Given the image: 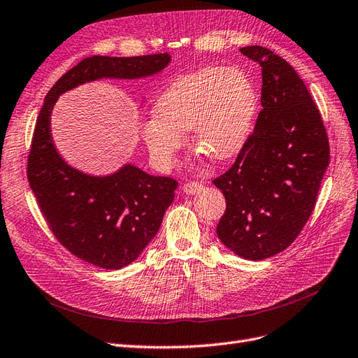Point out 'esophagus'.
<instances>
[{
    "label": "esophagus",
    "instance_id": "34e87169",
    "mask_svg": "<svg viewBox=\"0 0 358 358\" xmlns=\"http://www.w3.org/2000/svg\"><path fill=\"white\" fill-rule=\"evenodd\" d=\"M182 189H183V192H185V194H188V195H195L196 192H199V191L203 189V185H201V183H198V182H188V183H185V185H183Z\"/></svg>",
    "mask_w": 358,
    "mask_h": 358
}]
</instances>
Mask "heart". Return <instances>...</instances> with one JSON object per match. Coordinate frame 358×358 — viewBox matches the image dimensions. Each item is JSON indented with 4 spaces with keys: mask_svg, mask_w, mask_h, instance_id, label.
Listing matches in <instances>:
<instances>
[{
    "mask_svg": "<svg viewBox=\"0 0 358 358\" xmlns=\"http://www.w3.org/2000/svg\"><path fill=\"white\" fill-rule=\"evenodd\" d=\"M259 94L239 67H204L183 75L159 96L154 117L142 124L152 163L169 169L192 129L198 152L223 162L239 154L251 136Z\"/></svg>",
    "mask_w": 358,
    "mask_h": 358,
    "instance_id": "obj_1",
    "label": "heart"
}]
</instances>
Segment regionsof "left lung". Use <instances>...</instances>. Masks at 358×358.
Wrapping results in <instances>:
<instances>
[{
    "mask_svg": "<svg viewBox=\"0 0 358 358\" xmlns=\"http://www.w3.org/2000/svg\"><path fill=\"white\" fill-rule=\"evenodd\" d=\"M262 66V106L234 166L213 180L226 198L217 236L236 255L263 260L288 248L316 206L329 164V139L316 103L282 57L239 50Z\"/></svg>",
    "mask_w": 358,
    "mask_h": 358,
    "instance_id": "obj_1",
    "label": "left lung"
}]
</instances>
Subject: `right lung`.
I'll use <instances>...</instances> for the list:
<instances>
[{"instance_id": "right-lung-1", "label": "right lung", "mask_w": 358, "mask_h": 358, "mask_svg": "<svg viewBox=\"0 0 358 358\" xmlns=\"http://www.w3.org/2000/svg\"><path fill=\"white\" fill-rule=\"evenodd\" d=\"M170 60L167 52L88 57L54 83L36 119L27 159L31 189L57 241L78 259L101 268L117 270L138 259L159 232L178 182L148 175L131 163L107 176L69 166L54 145L51 113L59 96L79 85L154 76Z\"/></svg>"}]
</instances>
